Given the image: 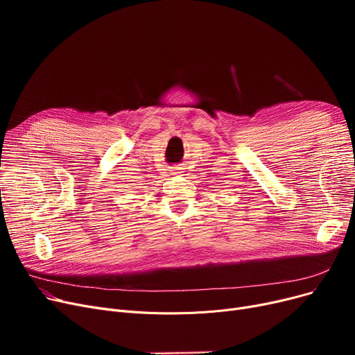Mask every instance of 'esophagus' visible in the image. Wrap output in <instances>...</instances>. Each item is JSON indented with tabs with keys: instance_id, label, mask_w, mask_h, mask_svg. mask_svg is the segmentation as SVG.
<instances>
[{
	"instance_id": "obj_1",
	"label": "esophagus",
	"mask_w": 355,
	"mask_h": 355,
	"mask_svg": "<svg viewBox=\"0 0 355 355\" xmlns=\"http://www.w3.org/2000/svg\"><path fill=\"white\" fill-rule=\"evenodd\" d=\"M173 171H174V174H178V173H181V171H180V168H173Z\"/></svg>"
}]
</instances>
